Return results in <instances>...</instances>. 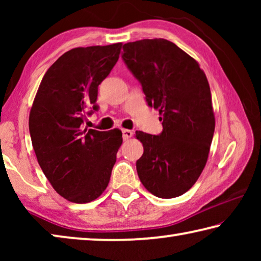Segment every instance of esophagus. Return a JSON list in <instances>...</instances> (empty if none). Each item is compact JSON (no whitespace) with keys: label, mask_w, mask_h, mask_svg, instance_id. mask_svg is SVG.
I'll return each mask as SVG.
<instances>
[{"label":"esophagus","mask_w":261,"mask_h":261,"mask_svg":"<svg viewBox=\"0 0 261 261\" xmlns=\"http://www.w3.org/2000/svg\"><path fill=\"white\" fill-rule=\"evenodd\" d=\"M122 132H123V139H124V140L130 139L132 135H134V134H132L131 130H127V129H123Z\"/></svg>","instance_id":"esophagus-1"}]
</instances>
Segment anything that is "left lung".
Masks as SVG:
<instances>
[{
    "mask_svg": "<svg viewBox=\"0 0 261 261\" xmlns=\"http://www.w3.org/2000/svg\"><path fill=\"white\" fill-rule=\"evenodd\" d=\"M122 59L138 79L148 106L159 110V136L137 131L144 153L137 173L147 191L163 199L182 196L199 178L215 129L208 81L198 62L166 39L123 46Z\"/></svg>",
    "mask_w": 261,
    "mask_h": 261,
    "instance_id": "8db88e82",
    "label": "left lung"
}]
</instances>
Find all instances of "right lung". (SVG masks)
<instances>
[{
  "instance_id": "1",
  "label": "right lung",
  "mask_w": 261,
  "mask_h": 261,
  "mask_svg": "<svg viewBox=\"0 0 261 261\" xmlns=\"http://www.w3.org/2000/svg\"><path fill=\"white\" fill-rule=\"evenodd\" d=\"M122 42L78 47L47 70L30 112L29 129L43 174L65 199L86 204L107 188L122 131L84 129L98 109V86L120 57Z\"/></svg>"
}]
</instances>
